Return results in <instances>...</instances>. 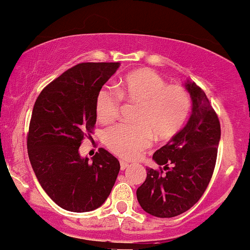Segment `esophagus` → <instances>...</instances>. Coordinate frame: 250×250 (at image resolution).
Returning a JSON list of instances; mask_svg holds the SVG:
<instances>
[{"label":"esophagus","instance_id":"obj_1","mask_svg":"<svg viewBox=\"0 0 250 250\" xmlns=\"http://www.w3.org/2000/svg\"><path fill=\"white\" fill-rule=\"evenodd\" d=\"M128 167H130V164H128V163L120 161V169H122V170H125V169H127Z\"/></svg>","mask_w":250,"mask_h":250}]
</instances>
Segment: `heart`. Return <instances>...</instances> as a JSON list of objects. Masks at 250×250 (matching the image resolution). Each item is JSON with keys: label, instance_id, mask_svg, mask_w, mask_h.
<instances>
[{"label": "heart", "instance_id": "b5f03b06", "mask_svg": "<svg viewBox=\"0 0 250 250\" xmlns=\"http://www.w3.org/2000/svg\"><path fill=\"white\" fill-rule=\"evenodd\" d=\"M137 104L136 124H120L104 133V144L114 155L132 161L156 140H169L183 128L191 111L186 88L167 85L161 74L148 68L134 71L117 88L104 86L95 97V113L104 124L119 116L122 102Z\"/></svg>", "mask_w": 250, "mask_h": 250}]
</instances>
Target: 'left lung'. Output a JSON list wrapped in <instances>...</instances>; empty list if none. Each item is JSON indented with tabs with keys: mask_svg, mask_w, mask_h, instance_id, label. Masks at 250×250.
Returning a JSON list of instances; mask_svg holds the SVG:
<instances>
[{
	"mask_svg": "<svg viewBox=\"0 0 250 250\" xmlns=\"http://www.w3.org/2000/svg\"><path fill=\"white\" fill-rule=\"evenodd\" d=\"M186 87L192 100L189 122L153 153L155 162L164 167H147L146 179L137 189L140 207L156 217H175L195 206L214 173L220 120L203 89L190 81Z\"/></svg>",
	"mask_w": 250,
	"mask_h": 250,
	"instance_id": "obj_1",
	"label": "left lung"
}]
</instances>
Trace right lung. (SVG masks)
Instances as JSON below:
<instances>
[{
	"mask_svg": "<svg viewBox=\"0 0 250 250\" xmlns=\"http://www.w3.org/2000/svg\"><path fill=\"white\" fill-rule=\"evenodd\" d=\"M119 64H75L42 89L33 107L27 136L30 164L42 189L68 211L99 208L119 173V161L105 148L92 162L79 155L97 122V93Z\"/></svg>",
	"mask_w": 250,
	"mask_h": 250,
	"instance_id": "obj_1",
	"label": "right lung"
}]
</instances>
